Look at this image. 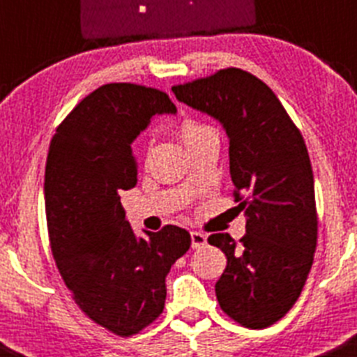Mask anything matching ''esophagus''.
Segmentation results:
<instances>
[{
  "label": "esophagus",
  "instance_id": "34e87169",
  "mask_svg": "<svg viewBox=\"0 0 357 357\" xmlns=\"http://www.w3.org/2000/svg\"><path fill=\"white\" fill-rule=\"evenodd\" d=\"M192 248L197 249V248H204L207 242V237L204 234H200V231H192Z\"/></svg>",
  "mask_w": 357,
  "mask_h": 357
}]
</instances>
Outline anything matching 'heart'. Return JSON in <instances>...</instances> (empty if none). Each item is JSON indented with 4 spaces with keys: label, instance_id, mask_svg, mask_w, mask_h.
Returning <instances> with one entry per match:
<instances>
[{
    "label": "heart",
    "instance_id": "b5f03b06",
    "mask_svg": "<svg viewBox=\"0 0 357 357\" xmlns=\"http://www.w3.org/2000/svg\"><path fill=\"white\" fill-rule=\"evenodd\" d=\"M204 136H216L213 127L206 126V123L195 122V120H186L181 126V137L185 141V144L192 143V141L200 139Z\"/></svg>",
    "mask_w": 357,
    "mask_h": 357
}]
</instances>
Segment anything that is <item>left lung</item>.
I'll return each instance as SVG.
<instances>
[{
    "label": "left lung",
    "mask_w": 357,
    "mask_h": 357,
    "mask_svg": "<svg viewBox=\"0 0 357 357\" xmlns=\"http://www.w3.org/2000/svg\"><path fill=\"white\" fill-rule=\"evenodd\" d=\"M176 99L216 119L230 139V176L245 235L207 241L227 256L221 310L251 330L278 323L305 286L317 244L309 151L271 86L238 68L172 86Z\"/></svg>",
    "instance_id": "1"
}]
</instances>
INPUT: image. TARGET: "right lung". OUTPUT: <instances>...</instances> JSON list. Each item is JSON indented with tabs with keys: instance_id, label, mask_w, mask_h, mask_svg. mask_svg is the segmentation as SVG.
<instances>
[{
	"instance_id": "add662e5",
	"label": "right lung",
	"mask_w": 357,
	"mask_h": 357,
	"mask_svg": "<svg viewBox=\"0 0 357 357\" xmlns=\"http://www.w3.org/2000/svg\"><path fill=\"white\" fill-rule=\"evenodd\" d=\"M162 113H176L165 92L108 83L73 108L48 148L45 211L55 265L76 305L119 337L160 316L165 278L192 244L174 225L137 237L120 202L137 183L132 141Z\"/></svg>"
}]
</instances>
